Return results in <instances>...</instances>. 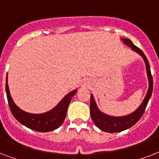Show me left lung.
<instances>
[{
    "mask_svg": "<svg viewBox=\"0 0 159 159\" xmlns=\"http://www.w3.org/2000/svg\"><path fill=\"white\" fill-rule=\"evenodd\" d=\"M121 40L125 43V44L130 47L132 50L138 53L143 58L145 63L148 80H149V89H148L147 94L145 95L143 102H141L139 107L136 111H134L133 113L125 116H111L102 112L101 111H99V109L98 108V107L96 105L94 96L92 94L90 95V108L92 120L94 121V125L98 129H101L102 131L106 132V133H119V132L126 130V129L131 128L132 126L135 125L142 116V115H143L148 104V102L151 97L152 92H153V77H152L151 71H150V64H149V61H148L146 57L139 48H137V46L133 44V42L130 39H121Z\"/></svg>",
    "mask_w": 159,
    "mask_h": 159,
    "instance_id": "1",
    "label": "left lung"
}]
</instances>
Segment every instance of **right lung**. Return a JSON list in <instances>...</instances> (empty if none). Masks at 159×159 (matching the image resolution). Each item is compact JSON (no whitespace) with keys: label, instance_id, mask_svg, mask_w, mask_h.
I'll list each match as a JSON object with an SVG mask.
<instances>
[{"label":"right lung","instance_id":"obj_1","mask_svg":"<svg viewBox=\"0 0 159 159\" xmlns=\"http://www.w3.org/2000/svg\"><path fill=\"white\" fill-rule=\"evenodd\" d=\"M5 90L7 95L8 102L10 111L14 118L20 122L24 126L34 131L46 132L53 131L58 129L65 120L67 109L71 99L74 94H76L77 90H74L64 97L61 102L55 107L54 108L41 114H31L23 110L20 109L13 101L10 93H9V86H8V80L6 77V83H5Z\"/></svg>","mask_w":159,"mask_h":159}]
</instances>
